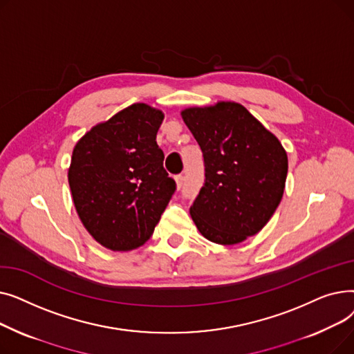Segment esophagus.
<instances>
[{
  "mask_svg": "<svg viewBox=\"0 0 354 354\" xmlns=\"http://www.w3.org/2000/svg\"><path fill=\"white\" fill-rule=\"evenodd\" d=\"M175 180H176V187H178V189H180V188H182V185H183V175H176V176H175Z\"/></svg>",
  "mask_w": 354,
  "mask_h": 354,
  "instance_id": "34e87169",
  "label": "esophagus"
}]
</instances>
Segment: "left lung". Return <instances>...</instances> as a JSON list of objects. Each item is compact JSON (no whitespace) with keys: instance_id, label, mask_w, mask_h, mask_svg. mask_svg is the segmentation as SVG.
<instances>
[{"instance_id":"8db88e82","label":"left lung","mask_w":354,"mask_h":354,"mask_svg":"<svg viewBox=\"0 0 354 354\" xmlns=\"http://www.w3.org/2000/svg\"><path fill=\"white\" fill-rule=\"evenodd\" d=\"M203 155L205 182L189 209L199 232L234 245L261 231L281 202L288 171L283 145L239 103L182 111Z\"/></svg>"}]
</instances>
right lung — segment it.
<instances>
[{
    "label": "right lung",
    "mask_w": 354,
    "mask_h": 354,
    "mask_svg": "<svg viewBox=\"0 0 354 354\" xmlns=\"http://www.w3.org/2000/svg\"><path fill=\"white\" fill-rule=\"evenodd\" d=\"M162 120L160 110L135 103L91 127L73 149L74 207L88 234L111 251L143 245L176 191L156 143Z\"/></svg>",
    "instance_id": "add662e5"
}]
</instances>
